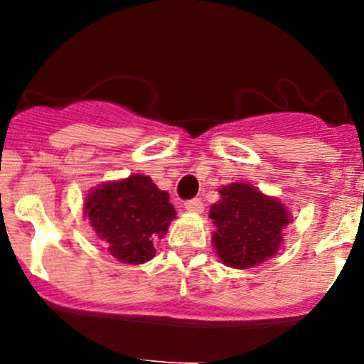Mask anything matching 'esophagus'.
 Listing matches in <instances>:
<instances>
[{
    "instance_id": "obj_1",
    "label": "esophagus",
    "mask_w": 364,
    "mask_h": 364,
    "mask_svg": "<svg viewBox=\"0 0 364 364\" xmlns=\"http://www.w3.org/2000/svg\"><path fill=\"white\" fill-rule=\"evenodd\" d=\"M185 208L188 209L190 213H203L204 211V203L200 199H192V200H186Z\"/></svg>"
}]
</instances>
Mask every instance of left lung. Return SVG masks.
<instances>
[{
    "mask_svg": "<svg viewBox=\"0 0 364 364\" xmlns=\"http://www.w3.org/2000/svg\"><path fill=\"white\" fill-rule=\"evenodd\" d=\"M209 218L216 227L211 241L218 259L229 267L248 269L277 255L291 213L255 186L230 183L220 188Z\"/></svg>",
    "mask_w": 364,
    "mask_h": 364,
    "instance_id": "1",
    "label": "left lung"
}]
</instances>
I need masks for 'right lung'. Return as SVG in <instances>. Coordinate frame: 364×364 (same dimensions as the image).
Listing matches in <instances>:
<instances>
[{"mask_svg": "<svg viewBox=\"0 0 364 364\" xmlns=\"http://www.w3.org/2000/svg\"><path fill=\"white\" fill-rule=\"evenodd\" d=\"M84 215L112 257L144 264L155 257V241L167 234L176 209L148 176L132 174L95 188L86 197Z\"/></svg>", "mask_w": 364, "mask_h": 364, "instance_id": "right-lung-1", "label": "right lung"}]
</instances>
